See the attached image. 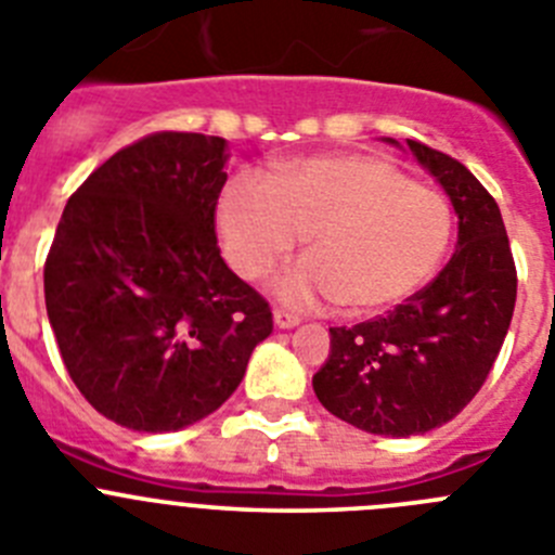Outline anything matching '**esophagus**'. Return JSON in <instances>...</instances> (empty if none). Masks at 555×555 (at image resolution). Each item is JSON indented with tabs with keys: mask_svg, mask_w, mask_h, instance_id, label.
I'll return each mask as SVG.
<instances>
[{
	"mask_svg": "<svg viewBox=\"0 0 555 555\" xmlns=\"http://www.w3.org/2000/svg\"><path fill=\"white\" fill-rule=\"evenodd\" d=\"M274 325L278 327H294L300 325V317L292 311H283V308H274Z\"/></svg>",
	"mask_w": 555,
	"mask_h": 555,
	"instance_id": "34e87169",
	"label": "esophagus"
}]
</instances>
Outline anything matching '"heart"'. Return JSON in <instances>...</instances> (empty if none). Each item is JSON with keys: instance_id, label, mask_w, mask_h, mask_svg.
<instances>
[{"instance_id": "1", "label": "heart", "mask_w": 555, "mask_h": 555, "mask_svg": "<svg viewBox=\"0 0 555 555\" xmlns=\"http://www.w3.org/2000/svg\"><path fill=\"white\" fill-rule=\"evenodd\" d=\"M224 258L244 281H261L302 244L308 258L278 281L292 306L338 302L377 313L409 300L448 253V199L370 155H317L278 175H235L217 208Z\"/></svg>"}]
</instances>
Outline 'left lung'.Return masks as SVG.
<instances>
[{
	"instance_id": "1",
	"label": "left lung",
	"mask_w": 555,
	"mask_h": 555,
	"mask_svg": "<svg viewBox=\"0 0 555 555\" xmlns=\"http://www.w3.org/2000/svg\"><path fill=\"white\" fill-rule=\"evenodd\" d=\"M409 150L448 191L459 249L386 317L331 327V356L313 375V391L333 416L380 436L450 423L487 380L517 300L514 255L492 194L444 152L411 139Z\"/></svg>"
}]
</instances>
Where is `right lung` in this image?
<instances>
[{"instance_id": "1", "label": "right lung", "mask_w": 555, "mask_h": 555, "mask_svg": "<svg viewBox=\"0 0 555 555\" xmlns=\"http://www.w3.org/2000/svg\"><path fill=\"white\" fill-rule=\"evenodd\" d=\"M224 139L152 132L68 197L43 297L68 375L102 416L144 434L214 414L272 333L269 302L219 255Z\"/></svg>"}]
</instances>
